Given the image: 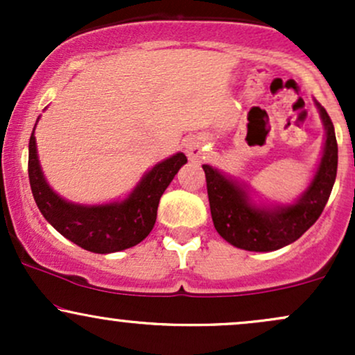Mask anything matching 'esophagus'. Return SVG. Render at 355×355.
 <instances>
[{"label":"esophagus","instance_id":"esophagus-1","mask_svg":"<svg viewBox=\"0 0 355 355\" xmlns=\"http://www.w3.org/2000/svg\"><path fill=\"white\" fill-rule=\"evenodd\" d=\"M185 152L190 160H198L203 152H205V140H202V138H190L185 145Z\"/></svg>","mask_w":355,"mask_h":355}]
</instances>
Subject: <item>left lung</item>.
<instances>
[{"label": "left lung", "instance_id": "1", "mask_svg": "<svg viewBox=\"0 0 355 355\" xmlns=\"http://www.w3.org/2000/svg\"><path fill=\"white\" fill-rule=\"evenodd\" d=\"M325 130L324 148L311 183L292 203H266L243 182L202 165L215 230L234 247L248 252L279 250L302 237L327 203L337 175V140L331 116L313 101Z\"/></svg>", "mask_w": 355, "mask_h": 355}]
</instances>
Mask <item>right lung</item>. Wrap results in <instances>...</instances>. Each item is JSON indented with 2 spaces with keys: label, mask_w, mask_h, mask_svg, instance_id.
Instances as JSON below:
<instances>
[{
  "label": "right lung",
  "mask_w": 355,
  "mask_h": 355,
  "mask_svg": "<svg viewBox=\"0 0 355 355\" xmlns=\"http://www.w3.org/2000/svg\"><path fill=\"white\" fill-rule=\"evenodd\" d=\"M35 128L28 146L31 191L43 217L64 239L88 252L113 254L135 247L152 232L160 197L178 170L187 164L185 155L178 152L152 166L140 178L135 189L121 200L85 205L60 197L46 182L38 160Z\"/></svg>",
  "instance_id": "obj_1"
}]
</instances>
